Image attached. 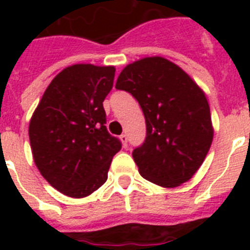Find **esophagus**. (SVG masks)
Wrapping results in <instances>:
<instances>
[{
  "mask_svg": "<svg viewBox=\"0 0 250 250\" xmlns=\"http://www.w3.org/2000/svg\"><path fill=\"white\" fill-rule=\"evenodd\" d=\"M119 139H121L123 146H127V135H125V133H123V135H121V136H119Z\"/></svg>",
  "mask_w": 250,
  "mask_h": 250,
  "instance_id": "esophagus-1",
  "label": "esophagus"
}]
</instances>
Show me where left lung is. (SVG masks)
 <instances>
[{"label": "left lung", "instance_id": "8db88e82", "mask_svg": "<svg viewBox=\"0 0 250 250\" xmlns=\"http://www.w3.org/2000/svg\"><path fill=\"white\" fill-rule=\"evenodd\" d=\"M115 88L132 94L144 113L146 137L132 152L141 176L166 188L188 182L213 141L210 107L201 88L162 57L125 66Z\"/></svg>", "mask_w": 250, "mask_h": 250}]
</instances>
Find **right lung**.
Here are the masks:
<instances>
[{
	"label": "right lung",
	"mask_w": 250,
	"mask_h": 250,
	"mask_svg": "<svg viewBox=\"0 0 250 250\" xmlns=\"http://www.w3.org/2000/svg\"><path fill=\"white\" fill-rule=\"evenodd\" d=\"M113 66L74 64L52 80L29 122L33 161L61 193L82 198L107 179L122 148L106 128L102 102L113 88Z\"/></svg>",
	"instance_id": "right-lung-1"
}]
</instances>
